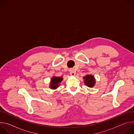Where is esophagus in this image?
<instances>
[{
	"label": "esophagus",
	"instance_id": "34e87169",
	"mask_svg": "<svg viewBox=\"0 0 134 134\" xmlns=\"http://www.w3.org/2000/svg\"><path fill=\"white\" fill-rule=\"evenodd\" d=\"M69 72H70V74L71 76H74L75 75V71L73 69H70L69 70Z\"/></svg>",
	"mask_w": 134,
	"mask_h": 134
}]
</instances>
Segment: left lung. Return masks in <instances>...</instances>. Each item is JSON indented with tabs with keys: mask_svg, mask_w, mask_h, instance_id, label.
I'll use <instances>...</instances> for the list:
<instances>
[{
	"mask_svg": "<svg viewBox=\"0 0 134 134\" xmlns=\"http://www.w3.org/2000/svg\"><path fill=\"white\" fill-rule=\"evenodd\" d=\"M84 84L86 86L88 87H93L94 86L95 83H96V80L94 77V76L92 75L87 74L86 76L83 77Z\"/></svg>",
	"mask_w": 134,
	"mask_h": 134,
	"instance_id": "left-lung-1",
	"label": "left lung"
}]
</instances>
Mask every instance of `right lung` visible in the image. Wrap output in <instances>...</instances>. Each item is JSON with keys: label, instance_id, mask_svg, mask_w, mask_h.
<instances>
[{"label": "right lung", "instance_id": "add662e5", "mask_svg": "<svg viewBox=\"0 0 134 134\" xmlns=\"http://www.w3.org/2000/svg\"><path fill=\"white\" fill-rule=\"evenodd\" d=\"M63 80V77L60 76H52V77L51 79L50 84H49V87L52 90H55L58 88L60 83Z\"/></svg>", "mask_w": 134, "mask_h": 134}]
</instances>
